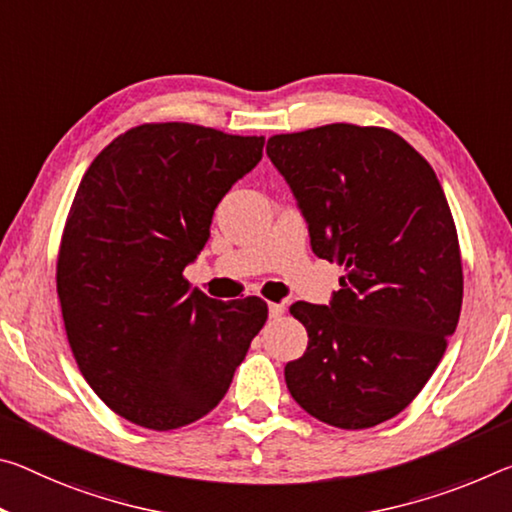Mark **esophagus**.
<instances>
[{"label":"esophagus","instance_id":"esophagus-1","mask_svg":"<svg viewBox=\"0 0 512 512\" xmlns=\"http://www.w3.org/2000/svg\"><path fill=\"white\" fill-rule=\"evenodd\" d=\"M282 314H285V305L282 303H269V316L271 319H282Z\"/></svg>","mask_w":512,"mask_h":512}]
</instances>
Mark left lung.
Here are the masks:
<instances>
[{"mask_svg": "<svg viewBox=\"0 0 512 512\" xmlns=\"http://www.w3.org/2000/svg\"><path fill=\"white\" fill-rule=\"evenodd\" d=\"M266 154L294 191L316 257L344 266L330 305L289 307L307 348L285 367L294 401L360 431L408 408L440 364L462 305L449 202L431 164L385 127L275 134Z\"/></svg>", "mask_w": 512, "mask_h": 512, "instance_id": "8db88e82", "label": "left lung"}]
</instances>
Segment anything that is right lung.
<instances>
[{
    "instance_id": "obj_1",
    "label": "right lung",
    "mask_w": 512,
    "mask_h": 512,
    "mask_svg": "<svg viewBox=\"0 0 512 512\" xmlns=\"http://www.w3.org/2000/svg\"><path fill=\"white\" fill-rule=\"evenodd\" d=\"M262 150L264 136L145 123L81 177L56 294L81 376L132 424L173 431L212 412L266 323L262 298L223 303L182 275L205 248L218 202Z\"/></svg>"
}]
</instances>
